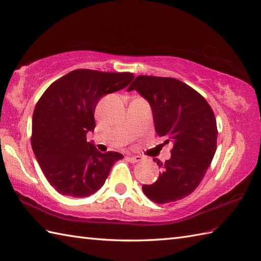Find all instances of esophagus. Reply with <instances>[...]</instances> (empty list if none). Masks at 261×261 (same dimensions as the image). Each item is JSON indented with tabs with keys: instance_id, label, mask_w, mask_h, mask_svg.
<instances>
[{
	"instance_id": "1",
	"label": "esophagus",
	"mask_w": 261,
	"mask_h": 261,
	"mask_svg": "<svg viewBox=\"0 0 261 261\" xmlns=\"http://www.w3.org/2000/svg\"><path fill=\"white\" fill-rule=\"evenodd\" d=\"M126 159L129 160L130 163H139V162H141L142 160V157H140V156H127L126 157Z\"/></svg>"
}]
</instances>
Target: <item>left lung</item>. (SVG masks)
I'll use <instances>...</instances> for the list:
<instances>
[{"instance_id": "obj_1", "label": "left lung", "mask_w": 261, "mask_h": 261, "mask_svg": "<svg viewBox=\"0 0 261 261\" xmlns=\"http://www.w3.org/2000/svg\"><path fill=\"white\" fill-rule=\"evenodd\" d=\"M134 90L150 104L157 135L167 139L164 145L173 143L170 159L153 158L162 171L142 191L158 204L178 201L195 191L214 157L218 127L213 110L201 94L170 77L140 75L127 88Z\"/></svg>"}]
</instances>
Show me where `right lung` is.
<instances>
[{
  "label": "right lung",
  "mask_w": 261,
  "mask_h": 261,
  "mask_svg": "<svg viewBox=\"0 0 261 261\" xmlns=\"http://www.w3.org/2000/svg\"><path fill=\"white\" fill-rule=\"evenodd\" d=\"M131 73L76 69L54 82L32 115L31 146L43 175L63 195L87 197L101 188L120 152H99L87 142L99 98L126 87Z\"/></svg>",
  "instance_id": "add662e5"
}]
</instances>
